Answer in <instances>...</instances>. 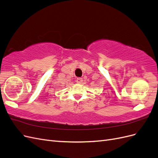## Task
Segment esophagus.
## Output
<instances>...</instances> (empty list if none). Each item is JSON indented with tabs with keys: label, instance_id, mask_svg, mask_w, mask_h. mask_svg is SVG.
I'll list each match as a JSON object with an SVG mask.
<instances>
[{
	"label": "esophagus",
	"instance_id": "1",
	"mask_svg": "<svg viewBox=\"0 0 158 158\" xmlns=\"http://www.w3.org/2000/svg\"><path fill=\"white\" fill-rule=\"evenodd\" d=\"M83 82V79L81 78H78L77 79H76V82H77L78 84H81Z\"/></svg>",
	"mask_w": 158,
	"mask_h": 158
}]
</instances>
